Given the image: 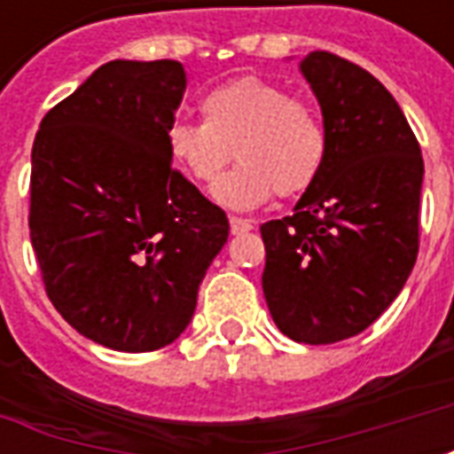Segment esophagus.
I'll return each mask as SVG.
<instances>
[{
    "label": "esophagus",
    "mask_w": 454,
    "mask_h": 454,
    "mask_svg": "<svg viewBox=\"0 0 454 454\" xmlns=\"http://www.w3.org/2000/svg\"><path fill=\"white\" fill-rule=\"evenodd\" d=\"M228 223H231V233H233V236H238V233H247V231H253V221H247V218L231 216V218H228Z\"/></svg>",
    "instance_id": "34e87169"
}]
</instances>
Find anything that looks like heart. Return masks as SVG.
I'll return each mask as SVG.
<instances>
[{"label":"heart","mask_w":454,"mask_h":454,"mask_svg":"<svg viewBox=\"0 0 454 454\" xmlns=\"http://www.w3.org/2000/svg\"><path fill=\"white\" fill-rule=\"evenodd\" d=\"M204 121H175L168 130L172 162L197 184L214 187L233 158L240 162L216 187L231 208L267 199H296L318 184L328 165L321 114L286 87L260 77L218 84L201 99Z\"/></svg>","instance_id":"heart-1"}]
</instances>
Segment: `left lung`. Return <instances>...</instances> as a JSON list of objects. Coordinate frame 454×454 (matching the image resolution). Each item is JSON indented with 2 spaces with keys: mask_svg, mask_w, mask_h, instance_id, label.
Instances as JSON below:
<instances>
[{
  "mask_svg": "<svg viewBox=\"0 0 454 454\" xmlns=\"http://www.w3.org/2000/svg\"><path fill=\"white\" fill-rule=\"evenodd\" d=\"M328 129V165L294 214L260 226L277 328L328 345L362 333L406 285L419 255L423 158L387 87L325 51L301 63Z\"/></svg>",
  "mask_w": 454,
  "mask_h": 454,
  "instance_id": "obj_1",
  "label": "left lung"
}]
</instances>
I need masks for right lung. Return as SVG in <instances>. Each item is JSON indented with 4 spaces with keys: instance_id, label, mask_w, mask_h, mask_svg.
<instances>
[{
    "instance_id": "right-lung-1",
    "label": "right lung",
    "mask_w": 454,
    "mask_h": 454,
    "mask_svg": "<svg viewBox=\"0 0 454 454\" xmlns=\"http://www.w3.org/2000/svg\"><path fill=\"white\" fill-rule=\"evenodd\" d=\"M177 60H112L41 121L31 153V246L48 299L84 338L160 350L194 316L228 240L223 208L172 168Z\"/></svg>"
}]
</instances>
